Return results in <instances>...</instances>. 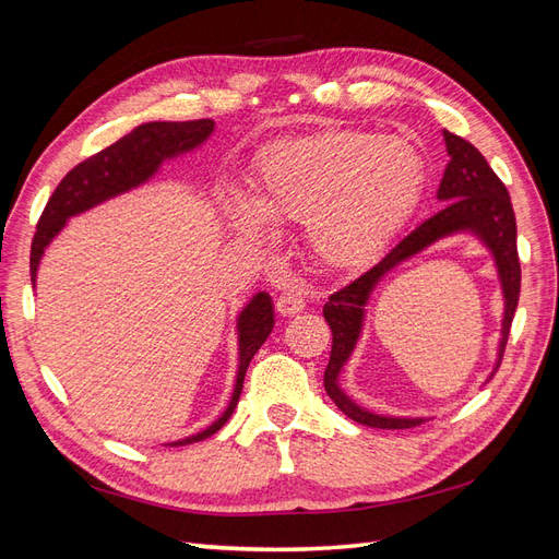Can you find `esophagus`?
<instances>
[{
    "instance_id": "1",
    "label": "esophagus",
    "mask_w": 559,
    "mask_h": 559,
    "mask_svg": "<svg viewBox=\"0 0 559 559\" xmlns=\"http://www.w3.org/2000/svg\"><path fill=\"white\" fill-rule=\"evenodd\" d=\"M275 306H277V312H280L282 317H294V314L306 310V298L300 296V292L292 289V292L282 294V296L277 298Z\"/></svg>"
}]
</instances>
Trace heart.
I'll return each mask as SVG.
<instances>
[{
  "instance_id": "b5f03b06",
  "label": "heart",
  "mask_w": 559,
  "mask_h": 559,
  "mask_svg": "<svg viewBox=\"0 0 559 559\" xmlns=\"http://www.w3.org/2000/svg\"><path fill=\"white\" fill-rule=\"evenodd\" d=\"M425 158L399 134L326 128L265 146L251 200L235 193L226 216L235 233L265 240L270 222H308L314 257L333 270L376 261L417 207Z\"/></svg>"
}]
</instances>
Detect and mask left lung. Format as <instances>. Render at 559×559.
I'll use <instances>...</instances> for the list:
<instances>
[{
    "label": "left lung",
    "instance_id": "1",
    "mask_svg": "<svg viewBox=\"0 0 559 559\" xmlns=\"http://www.w3.org/2000/svg\"><path fill=\"white\" fill-rule=\"evenodd\" d=\"M443 142L450 163L443 173L441 186H438L436 191V200L443 202L441 212H436L411 235H405L396 247L386 251V257H382L380 263H376L359 280L347 284L345 289L335 292L324 306V319L333 333L331 359L324 370L326 394L349 419L366 427L411 429L427 419L373 413L359 405L341 386L343 368L347 366L354 349H357L361 341L366 324V306L370 296H373L376 286L392 273V270H396L405 261L415 259L417 253L427 251L441 240L454 238V235H471L473 240H478L489 251V257H492L503 298L501 337L497 345V361L489 378H492L495 370L499 368L506 341H509L511 321L520 298V261L515 245L518 230L511 198L509 191H506V186L499 181V177L495 175L492 167L487 165V160L476 146L462 138H456V134L448 130H443Z\"/></svg>",
    "mask_w": 559,
    "mask_h": 559
}]
</instances>
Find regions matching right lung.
Returning a JSON list of instances; mask_svg holds the SVG:
<instances>
[{
  "label": "right lung",
  "instance_id": "1",
  "mask_svg": "<svg viewBox=\"0 0 559 559\" xmlns=\"http://www.w3.org/2000/svg\"><path fill=\"white\" fill-rule=\"evenodd\" d=\"M214 132L212 118H202V121H151L142 123L111 146L103 148L99 154L91 156L88 160L79 163L72 173L58 183V189L50 195L48 205L39 218V226L32 240L29 253V275L32 286H37V273L46 249L53 245V240L64 230L70 218L86 214L93 207L103 205L107 200H114L123 193H130L140 186L154 179L160 167L170 160H177L186 154H193L202 144H205ZM275 326V308L273 298L265 292L253 294L247 306L238 312L235 319V331H238V373H235V386L226 411L218 415L210 427L198 433H191L179 441L167 445H191L198 441H205L212 433L222 429L228 417L233 415L235 405L240 401L245 373L253 354L261 349L273 333Z\"/></svg>",
  "mask_w": 559,
  "mask_h": 559
}]
</instances>
